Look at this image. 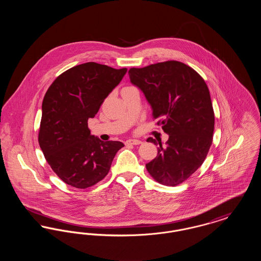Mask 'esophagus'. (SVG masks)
Listing matches in <instances>:
<instances>
[{
	"instance_id": "1",
	"label": "esophagus",
	"mask_w": 261,
	"mask_h": 261,
	"mask_svg": "<svg viewBox=\"0 0 261 261\" xmlns=\"http://www.w3.org/2000/svg\"><path fill=\"white\" fill-rule=\"evenodd\" d=\"M142 142L140 140H137V139H130V140H127L125 142V145H140Z\"/></svg>"
}]
</instances>
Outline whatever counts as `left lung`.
<instances>
[{"mask_svg": "<svg viewBox=\"0 0 261 261\" xmlns=\"http://www.w3.org/2000/svg\"><path fill=\"white\" fill-rule=\"evenodd\" d=\"M130 81L145 95L154 119L169 135L158 155L146 164L150 176L177 186L204 162L212 144L214 112L207 85L192 67L177 61L130 68ZM148 142L158 145L149 138Z\"/></svg>", "mask_w": 261, "mask_h": 261, "instance_id": "obj_1", "label": "left lung"}]
</instances>
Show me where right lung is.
Returning a JSON list of instances; mask_svg holds the SVG:
<instances>
[{"mask_svg": "<svg viewBox=\"0 0 261 261\" xmlns=\"http://www.w3.org/2000/svg\"><path fill=\"white\" fill-rule=\"evenodd\" d=\"M126 72L127 68L86 62L58 76L48 89L38 141L50 168L67 185L86 189L97 184L124 147L121 142H102L91 135L88 120Z\"/></svg>", "mask_w": 261, "mask_h": 261, "instance_id": "add662e5", "label": "right lung"}]
</instances>
